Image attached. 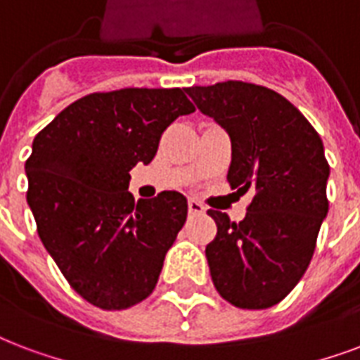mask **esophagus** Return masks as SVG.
<instances>
[{"label":"esophagus","mask_w":360,"mask_h":360,"mask_svg":"<svg viewBox=\"0 0 360 360\" xmlns=\"http://www.w3.org/2000/svg\"><path fill=\"white\" fill-rule=\"evenodd\" d=\"M188 213H192V215H202V213H205L204 204H200L198 200H188Z\"/></svg>","instance_id":"esophagus-1"}]
</instances>
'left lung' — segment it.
<instances>
[{"instance_id": "left-lung-1", "label": "left lung", "mask_w": 360, "mask_h": 360, "mask_svg": "<svg viewBox=\"0 0 360 360\" xmlns=\"http://www.w3.org/2000/svg\"><path fill=\"white\" fill-rule=\"evenodd\" d=\"M185 92L229 131L230 186L255 191L240 223L207 211L217 223L205 247L213 285L236 308H271L308 270L328 213L323 141L289 100L260 84L226 81Z\"/></svg>"}]
</instances>
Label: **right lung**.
I'll list each match as a JSON object with an SVG mask.
<instances>
[{
  "label": "right lung",
  "instance_id": "obj_1",
  "mask_svg": "<svg viewBox=\"0 0 360 360\" xmlns=\"http://www.w3.org/2000/svg\"><path fill=\"white\" fill-rule=\"evenodd\" d=\"M192 111L181 89L94 92L35 136L26 200L37 234L96 308L128 309L155 290L188 205L175 191L136 202L130 169L149 164L164 130Z\"/></svg>",
  "mask_w": 360,
  "mask_h": 360
}]
</instances>
